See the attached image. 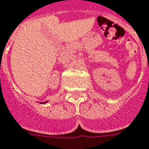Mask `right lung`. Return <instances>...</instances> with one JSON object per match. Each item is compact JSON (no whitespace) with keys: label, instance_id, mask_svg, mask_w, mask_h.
I'll list each match as a JSON object with an SVG mask.
<instances>
[{"label":"right lung","instance_id":"right-lung-1","mask_svg":"<svg viewBox=\"0 0 149 149\" xmlns=\"http://www.w3.org/2000/svg\"><path fill=\"white\" fill-rule=\"evenodd\" d=\"M46 102H47V101H45V102H43V103H41V102H40V103H41V104H45V103H46Z\"/></svg>","mask_w":149,"mask_h":149}]
</instances>
